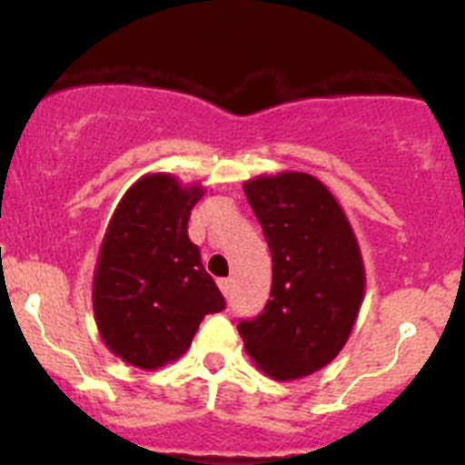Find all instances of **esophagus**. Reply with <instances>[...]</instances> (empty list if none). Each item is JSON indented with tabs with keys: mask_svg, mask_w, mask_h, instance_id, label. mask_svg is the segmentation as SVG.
Segmentation results:
<instances>
[{
	"mask_svg": "<svg viewBox=\"0 0 465 465\" xmlns=\"http://www.w3.org/2000/svg\"><path fill=\"white\" fill-rule=\"evenodd\" d=\"M218 288L223 290L224 297H227V294H232V279H220L218 281Z\"/></svg>",
	"mask_w": 465,
	"mask_h": 465,
	"instance_id": "1",
	"label": "esophagus"
}]
</instances>
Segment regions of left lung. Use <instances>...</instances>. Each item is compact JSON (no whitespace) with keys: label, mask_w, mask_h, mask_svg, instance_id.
Wrapping results in <instances>:
<instances>
[{"label":"left lung","mask_w":465,"mask_h":465,"mask_svg":"<svg viewBox=\"0 0 465 465\" xmlns=\"http://www.w3.org/2000/svg\"><path fill=\"white\" fill-rule=\"evenodd\" d=\"M242 186L270 245L272 299L238 332L262 373L306 378L337 358L358 320L367 288L358 236L315 175L283 171Z\"/></svg>","instance_id":"obj_1"}]
</instances>
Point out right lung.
<instances>
[{"mask_svg":"<svg viewBox=\"0 0 465 465\" xmlns=\"http://www.w3.org/2000/svg\"><path fill=\"white\" fill-rule=\"evenodd\" d=\"M200 182L145 173L116 204L94 267V320L103 344L130 367L154 371L189 351L200 322L224 311L189 238Z\"/></svg>","mask_w":465,"mask_h":465,"instance_id":"1","label":"right lung"}]
</instances>
